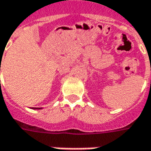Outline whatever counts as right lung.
<instances>
[{"instance_id": "obj_1", "label": "right lung", "mask_w": 151, "mask_h": 151, "mask_svg": "<svg viewBox=\"0 0 151 151\" xmlns=\"http://www.w3.org/2000/svg\"><path fill=\"white\" fill-rule=\"evenodd\" d=\"M35 109H38V108H34Z\"/></svg>"}]
</instances>
